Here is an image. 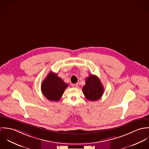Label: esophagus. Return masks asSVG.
<instances>
[{"label":"esophagus","instance_id":"34e87169","mask_svg":"<svg viewBox=\"0 0 149 149\" xmlns=\"http://www.w3.org/2000/svg\"><path fill=\"white\" fill-rule=\"evenodd\" d=\"M72 86H73V88H77L78 87V84H72Z\"/></svg>","mask_w":149,"mask_h":149}]
</instances>
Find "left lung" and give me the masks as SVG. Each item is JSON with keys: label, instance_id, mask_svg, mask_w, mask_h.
I'll return each instance as SVG.
<instances>
[{"label": "left lung", "instance_id": "1", "mask_svg": "<svg viewBox=\"0 0 149 149\" xmlns=\"http://www.w3.org/2000/svg\"><path fill=\"white\" fill-rule=\"evenodd\" d=\"M83 92L87 100L96 101L100 99L104 92V88L99 79L95 75L90 74L85 80Z\"/></svg>", "mask_w": 149, "mask_h": 149}]
</instances>
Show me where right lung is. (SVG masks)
Segmentation results:
<instances>
[{
  "instance_id": "obj_1",
  "label": "right lung",
  "mask_w": 149,
  "mask_h": 149,
  "mask_svg": "<svg viewBox=\"0 0 149 149\" xmlns=\"http://www.w3.org/2000/svg\"><path fill=\"white\" fill-rule=\"evenodd\" d=\"M68 86L56 73L50 72L42 83L41 91L49 100L57 102L61 99Z\"/></svg>"
}]
</instances>
